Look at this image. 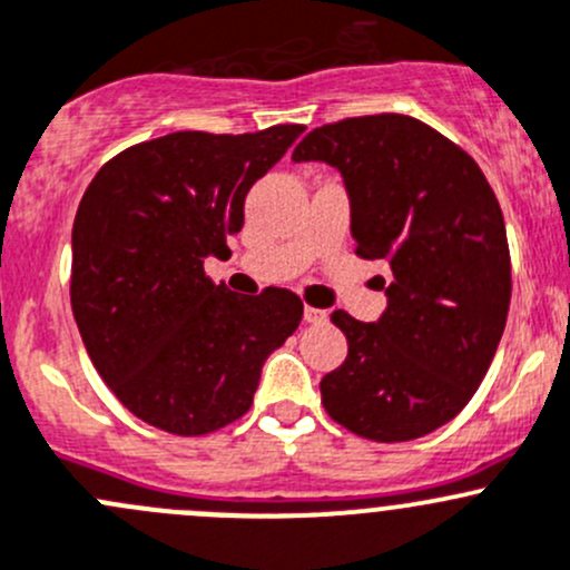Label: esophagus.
Here are the masks:
<instances>
[{"instance_id": "1", "label": "esophagus", "mask_w": 570, "mask_h": 570, "mask_svg": "<svg viewBox=\"0 0 570 570\" xmlns=\"http://www.w3.org/2000/svg\"><path fill=\"white\" fill-rule=\"evenodd\" d=\"M326 318H328L326 309H318V307H304V324L318 326V324H324Z\"/></svg>"}]
</instances>
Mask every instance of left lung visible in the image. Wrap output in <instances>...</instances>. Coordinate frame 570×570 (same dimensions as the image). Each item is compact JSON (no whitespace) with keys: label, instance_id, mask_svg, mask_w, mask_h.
I'll list each match as a JSON object with an SVG mask.
<instances>
[{"label":"left lung","instance_id":"1","mask_svg":"<svg viewBox=\"0 0 570 570\" xmlns=\"http://www.w3.org/2000/svg\"><path fill=\"white\" fill-rule=\"evenodd\" d=\"M293 161L340 169L356 255L392 272L375 324L332 313L348 356L321 381L328 416L371 442L436 431L472 401L508 321L510 252L494 189L466 150L409 115L328 122Z\"/></svg>","mask_w":570,"mask_h":570}]
</instances>
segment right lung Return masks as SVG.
<instances>
[{
	"label": "right lung",
	"mask_w": 570,
	"mask_h": 570,
	"mask_svg": "<svg viewBox=\"0 0 570 570\" xmlns=\"http://www.w3.org/2000/svg\"><path fill=\"white\" fill-rule=\"evenodd\" d=\"M304 126L175 131L109 158L73 219L70 307L117 401L175 436L249 412L263 362L296 332L285 287L238 296L205 274L244 227V197Z\"/></svg>",
	"instance_id": "obj_1"
}]
</instances>
